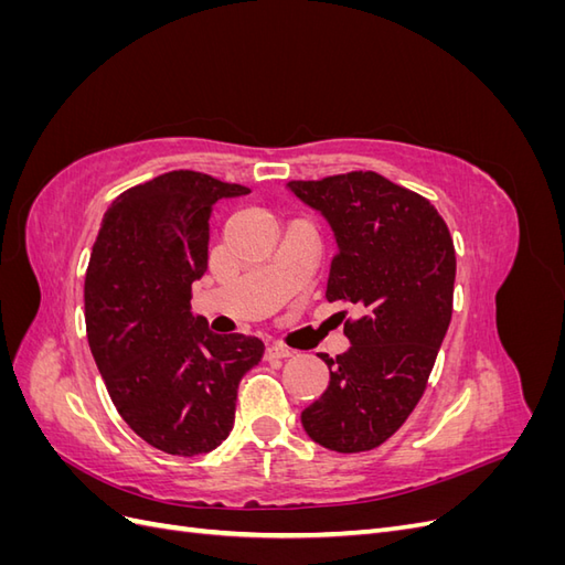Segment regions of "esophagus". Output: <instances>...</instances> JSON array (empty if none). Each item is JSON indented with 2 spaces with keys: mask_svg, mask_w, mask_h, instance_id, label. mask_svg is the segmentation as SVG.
Segmentation results:
<instances>
[{
  "mask_svg": "<svg viewBox=\"0 0 565 565\" xmlns=\"http://www.w3.org/2000/svg\"><path fill=\"white\" fill-rule=\"evenodd\" d=\"M292 355V349H287L282 344H268L266 347V361H282V358Z\"/></svg>",
  "mask_w": 565,
  "mask_h": 565,
  "instance_id": "obj_1",
  "label": "esophagus"
}]
</instances>
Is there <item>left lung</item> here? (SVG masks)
<instances>
[{"mask_svg": "<svg viewBox=\"0 0 565 565\" xmlns=\"http://www.w3.org/2000/svg\"><path fill=\"white\" fill-rule=\"evenodd\" d=\"M334 233L328 301L355 303L351 347L330 358V384L301 413L303 431L334 452L380 448L413 413L452 318L455 245L434 204L377 172L289 181Z\"/></svg>", "mask_w": 565, "mask_h": 565, "instance_id": "obj_1", "label": "left lung"}]
</instances>
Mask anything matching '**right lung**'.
Segmentation results:
<instances>
[{
  "label": "right lung",
  "mask_w": 565,
  "mask_h": 565,
  "mask_svg": "<svg viewBox=\"0 0 565 565\" xmlns=\"http://www.w3.org/2000/svg\"><path fill=\"white\" fill-rule=\"evenodd\" d=\"M249 188L179 169L134 185L104 216L84 280L87 339L129 429L167 455L224 443L237 384L264 355L262 339L214 334L191 313L207 270L210 216Z\"/></svg>",
  "instance_id": "obj_1"
}]
</instances>
